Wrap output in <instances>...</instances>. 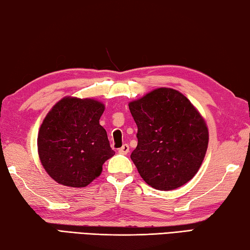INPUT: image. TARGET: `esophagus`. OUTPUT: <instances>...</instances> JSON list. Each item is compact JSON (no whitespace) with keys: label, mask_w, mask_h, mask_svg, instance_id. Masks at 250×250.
Instances as JSON below:
<instances>
[{"label":"esophagus","mask_w":250,"mask_h":250,"mask_svg":"<svg viewBox=\"0 0 250 250\" xmlns=\"http://www.w3.org/2000/svg\"><path fill=\"white\" fill-rule=\"evenodd\" d=\"M120 154H126L129 152V146L128 145H124L122 146L119 150H118Z\"/></svg>","instance_id":"34e87169"}]
</instances>
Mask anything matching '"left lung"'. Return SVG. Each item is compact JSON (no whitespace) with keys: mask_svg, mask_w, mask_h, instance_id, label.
Wrapping results in <instances>:
<instances>
[{"mask_svg":"<svg viewBox=\"0 0 250 250\" xmlns=\"http://www.w3.org/2000/svg\"><path fill=\"white\" fill-rule=\"evenodd\" d=\"M138 125V146L131 160L143 181L171 191L191 181L208 146L204 118L180 91L161 87L129 103Z\"/></svg>","mask_w":250,"mask_h":250,"instance_id":"8db88e82","label":"left lung"}]
</instances>
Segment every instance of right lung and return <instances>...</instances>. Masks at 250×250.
<instances>
[{
  "label": "right lung",
  "instance_id": "add662e5",
  "mask_svg": "<svg viewBox=\"0 0 250 250\" xmlns=\"http://www.w3.org/2000/svg\"><path fill=\"white\" fill-rule=\"evenodd\" d=\"M104 104L67 96L49 110L37 137L41 163L57 183L84 188L103 171L115 151L99 120Z\"/></svg>",
  "mask_w": 250,
  "mask_h": 250
}]
</instances>
